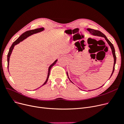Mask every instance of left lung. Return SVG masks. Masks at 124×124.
Masks as SVG:
<instances>
[{
  "label": "left lung",
  "instance_id": "left-lung-1",
  "mask_svg": "<svg viewBox=\"0 0 124 124\" xmlns=\"http://www.w3.org/2000/svg\"><path fill=\"white\" fill-rule=\"evenodd\" d=\"M87 30H88L91 34H92V35H95V36H101V37H103L105 38V40H106V41L107 42V43H108V45H109V46H110V48L111 49V51H112V55H113V56H114V67H113V70H112V73L111 74V76L110 77V78H111V77L112 76V75L113 74V73H114V70H115V64H116V53H115V47L114 46H113V45L111 44V42L107 39V37H106V36L103 34L101 32H100V31H98V30H94V29H91V28H88L87 29ZM67 76H68V74H67ZM68 78L69 79V78ZM70 80V79H69ZM71 81V80H70ZM71 83H72L71 81ZM101 86V87H102Z\"/></svg>",
  "mask_w": 124,
  "mask_h": 124
}]
</instances>
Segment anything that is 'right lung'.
<instances>
[{"mask_svg": "<svg viewBox=\"0 0 124 124\" xmlns=\"http://www.w3.org/2000/svg\"><path fill=\"white\" fill-rule=\"evenodd\" d=\"M44 30V28H37V29H33V30H29V31H27L26 32H25L24 33H23L22 35H21L19 38L16 40L15 41H14L13 42V44H12V45L11 46H10V47L9 48V52H8V65H9V58H10V55H11L12 54V52L13 51V50L14 49V47L15 46V45H17L18 44H19V43H20L21 41H23L24 39H26L27 37L33 34H35V33H38V32H41L42 31H43ZM57 61V60H55V61L54 62L53 64H52L50 66V67H49V71H48V73H47V78L46 80V82L44 83V84H43L41 86L44 85H45L46 82H47V80H48V78H49V75H50V70L51 69V68L55 65V64L56 63ZM39 89V88H38Z\"/></svg>", "mask_w": 124, "mask_h": 124, "instance_id": "add662e5", "label": "right lung"}]
</instances>
